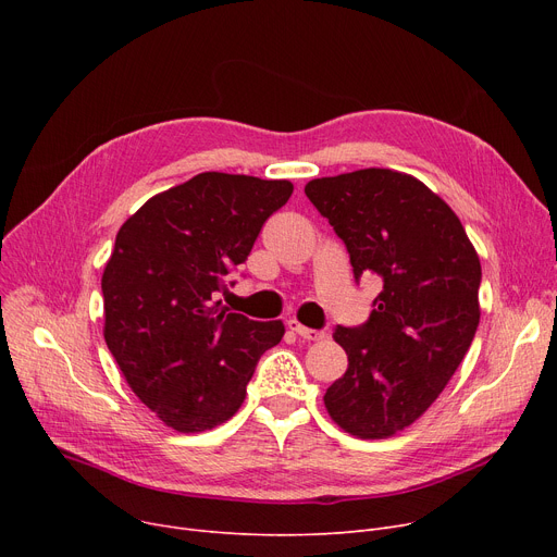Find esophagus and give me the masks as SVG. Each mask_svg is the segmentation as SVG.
<instances>
[{
    "instance_id": "obj_1",
    "label": "esophagus",
    "mask_w": 557,
    "mask_h": 557,
    "mask_svg": "<svg viewBox=\"0 0 557 557\" xmlns=\"http://www.w3.org/2000/svg\"><path fill=\"white\" fill-rule=\"evenodd\" d=\"M288 330L290 332H296L298 336H302V338H307V341H320V338H325V332H320V330H309V327H305V325H300L298 320H288Z\"/></svg>"
}]
</instances>
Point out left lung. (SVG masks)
<instances>
[{
    "mask_svg": "<svg viewBox=\"0 0 557 557\" xmlns=\"http://www.w3.org/2000/svg\"><path fill=\"white\" fill-rule=\"evenodd\" d=\"M305 194L343 239L355 277L384 284L368 323L336 325L347 370L325 393L341 429L382 441L426 411L470 349L481 261L449 205L408 173L359 169L315 178Z\"/></svg>",
    "mask_w": 557,
    "mask_h": 557,
    "instance_id": "obj_1",
    "label": "left lung"
}]
</instances>
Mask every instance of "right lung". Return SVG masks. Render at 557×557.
I'll list each match as a JSON object with an SVG mask.
<instances>
[{
	"label": "right lung",
	"mask_w": 557,
	"mask_h": 557,
	"mask_svg": "<svg viewBox=\"0 0 557 557\" xmlns=\"http://www.w3.org/2000/svg\"><path fill=\"white\" fill-rule=\"evenodd\" d=\"M288 181L205 171L146 200L120 227L101 277L103 336L133 393L171 429L208 431L239 411L259 357L284 336L216 300Z\"/></svg>",
	"instance_id": "right-lung-1"
}]
</instances>
